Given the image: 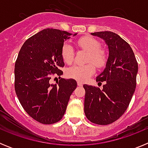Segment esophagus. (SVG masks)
<instances>
[{
    "label": "esophagus",
    "mask_w": 148,
    "mask_h": 148,
    "mask_svg": "<svg viewBox=\"0 0 148 148\" xmlns=\"http://www.w3.org/2000/svg\"><path fill=\"white\" fill-rule=\"evenodd\" d=\"M77 84H78V86H79V87L83 86V83L82 82H77Z\"/></svg>",
    "instance_id": "1"
}]
</instances>
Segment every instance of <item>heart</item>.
<instances>
[{
	"instance_id": "heart-1",
	"label": "heart",
	"mask_w": 148,
	"mask_h": 148,
	"mask_svg": "<svg viewBox=\"0 0 148 148\" xmlns=\"http://www.w3.org/2000/svg\"><path fill=\"white\" fill-rule=\"evenodd\" d=\"M77 44L79 47L88 52L85 60L87 64L71 66L66 70V75L68 78H73L80 82H85L95 73L94 65L99 69H101L106 66L108 56L104 50L100 49V43L93 38L88 36L82 37L78 39ZM61 54L63 61L67 64H70L74 61L75 52L73 47L69 43H64L63 44Z\"/></svg>"
}]
</instances>
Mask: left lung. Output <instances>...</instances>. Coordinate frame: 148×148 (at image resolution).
I'll return each instance as SVG.
<instances>
[{
    "label": "left lung",
    "instance_id": "left-lung-1",
    "mask_svg": "<svg viewBox=\"0 0 148 148\" xmlns=\"http://www.w3.org/2000/svg\"><path fill=\"white\" fill-rule=\"evenodd\" d=\"M105 40L109 57L104 71L96 78L102 90L84 85V113L91 122L110 125L127 109L136 87L138 63L130 46L117 34L108 31L91 33Z\"/></svg>",
    "mask_w": 148,
    "mask_h": 148
}]
</instances>
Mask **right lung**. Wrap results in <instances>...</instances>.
I'll return each mask as SVG.
<instances>
[{
    "label": "right lung",
    "instance_id": "add662e5",
    "mask_svg": "<svg viewBox=\"0 0 148 148\" xmlns=\"http://www.w3.org/2000/svg\"><path fill=\"white\" fill-rule=\"evenodd\" d=\"M72 35L56 29H43L26 40L15 61L17 97L27 114L41 124L51 125L62 119L77 87L74 79L60 77V69L64 66L61 47ZM58 75L60 80L51 84V78Z\"/></svg>",
    "mask_w": 148,
    "mask_h": 148
}]
</instances>
